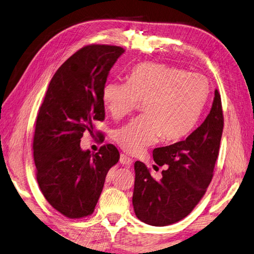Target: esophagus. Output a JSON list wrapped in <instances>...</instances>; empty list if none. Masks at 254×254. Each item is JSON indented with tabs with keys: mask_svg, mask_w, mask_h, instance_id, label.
Returning a JSON list of instances; mask_svg holds the SVG:
<instances>
[{
	"mask_svg": "<svg viewBox=\"0 0 254 254\" xmlns=\"http://www.w3.org/2000/svg\"><path fill=\"white\" fill-rule=\"evenodd\" d=\"M120 162L123 165H129V164H131V159L129 158V157H127L126 154L122 153L121 154V158H120Z\"/></svg>",
	"mask_w": 254,
	"mask_h": 254,
	"instance_id": "1",
	"label": "esophagus"
}]
</instances>
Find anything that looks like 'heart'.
<instances>
[{
	"label": "heart",
	"mask_w": 254,
	"mask_h": 254,
	"mask_svg": "<svg viewBox=\"0 0 254 254\" xmlns=\"http://www.w3.org/2000/svg\"><path fill=\"white\" fill-rule=\"evenodd\" d=\"M210 92L204 75L154 62L134 65L127 82L110 81L102 90L103 105L118 120L143 101V115L116 129L113 139L124 151L137 154L156 143L182 140L193 130Z\"/></svg>",
	"instance_id": "1"
}]
</instances>
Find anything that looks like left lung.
I'll use <instances>...</instances> for the list:
<instances>
[{"label": "left lung", "mask_w": 254, "mask_h": 254, "mask_svg": "<svg viewBox=\"0 0 254 254\" xmlns=\"http://www.w3.org/2000/svg\"><path fill=\"white\" fill-rule=\"evenodd\" d=\"M224 129L221 98L215 91L213 106L203 124L183 141L153 150L162 171L154 180L146 164L134 162L132 205L139 220L162 227L185 218L206 193L214 175Z\"/></svg>", "instance_id": "8db88e82"}]
</instances>
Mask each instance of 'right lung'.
<instances>
[{
	"instance_id": "right-lung-1",
	"label": "right lung",
	"mask_w": 254,
	"mask_h": 254,
	"mask_svg": "<svg viewBox=\"0 0 254 254\" xmlns=\"http://www.w3.org/2000/svg\"><path fill=\"white\" fill-rule=\"evenodd\" d=\"M124 51L108 45L77 50L57 70L39 108L33 141L36 178L48 203L68 218L94 211L108 170L120 160L114 144L91 153L80 142L85 131L93 132V123L104 121L102 90Z\"/></svg>"
}]
</instances>
